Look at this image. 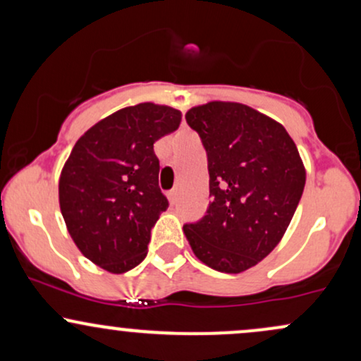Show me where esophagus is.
<instances>
[{
  "instance_id": "34e87169",
  "label": "esophagus",
  "mask_w": 361,
  "mask_h": 361,
  "mask_svg": "<svg viewBox=\"0 0 361 361\" xmlns=\"http://www.w3.org/2000/svg\"><path fill=\"white\" fill-rule=\"evenodd\" d=\"M168 198H169V204L175 205L178 200V190H169L168 192Z\"/></svg>"
}]
</instances>
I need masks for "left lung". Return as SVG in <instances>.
I'll use <instances>...</instances> for the list:
<instances>
[{
	"label": "left lung",
	"mask_w": 361,
	"mask_h": 361,
	"mask_svg": "<svg viewBox=\"0 0 361 361\" xmlns=\"http://www.w3.org/2000/svg\"><path fill=\"white\" fill-rule=\"evenodd\" d=\"M185 118L205 147L212 198L200 221L185 224V235L207 267L241 273L283 238L305 168L285 127L243 103L210 102Z\"/></svg>",
	"instance_id": "8db88e82"
}]
</instances>
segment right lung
Returning a JSON list of instances; mask_svg holds the SVG:
<instances>
[{"mask_svg":"<svg viewBox=\"0 0 361 361\" xmlns=\"http://www.w3.org/2000/svg\"><path fill=\"white\" fill-rule=\"evenodd\" d=\"M171 106L139 103L94 123L78 139L59 178V205L74 244L94 264L126 273L146 258L168 198L154 142L180 127Z\"/></svg>","mask_w":361,"mask_h":361,"instance_id":"1","label":"right lung"}]
</instances>
